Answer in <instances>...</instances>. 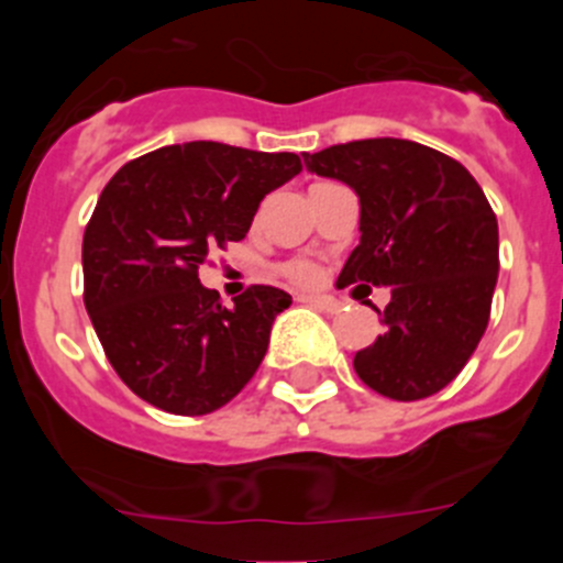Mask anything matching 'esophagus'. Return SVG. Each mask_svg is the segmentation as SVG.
Masks as SVG:
<instances>
[{"label": "esophagus", "mask_w": 563, "mask_h": 563, "mask_svg": "<svg viewBox=\"0 0 563 563\" xmlns=\"http://www.w3.org/2000/svg\"><path fill=\"white\" fill-rule=\"evenodd\" d=\"M299 302L313 305L316 310H323V313H340V302H334L332 297H316V294H299Z\"/></svg>", "instance_id": "1"}]
</instances>
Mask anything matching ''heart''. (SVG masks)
<instances>
[{"instance_id":"b5f03b06","label":"heart","mask_w":563,"mask_h":563,"mask_svg":"<svg viewBox=\"0 0 563 563\" xmlns=\"http://www.w3.org/2000/svg\"><path fill=\"white\" fill-rule=\"evenodd\" d=\"M280 272L297 286H313L318 280V266L310 264V261H288V264L280 266Z\"/></svg>"}]
</instances>
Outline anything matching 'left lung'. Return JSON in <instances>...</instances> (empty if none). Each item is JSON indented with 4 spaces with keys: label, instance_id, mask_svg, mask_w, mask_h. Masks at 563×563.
Wrapping results in <instances>:
<instances>
[{
    "label": "left lung",
    "instance_id": "left-lung-1",
    "mask_svg": "<svg viewBox=\"0 0 563 563\" xmlns=\"http://www.w3.org/2000/svg\"><path fill=\"white\" fill-rule=\"evenodd\" d=\"M305 166L360 196V245L340 286H387L384 334L354 371L378 395L422 400L455 382L490 321L498 220L455 157L406 139H365L305 152Z\"/></svg>",
    "mask_w": 563,
    "mask_h": 563
}]
</instances>
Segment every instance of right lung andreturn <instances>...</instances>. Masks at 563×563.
<instances>
[{
	"label": "right lung",
	"mask_w": 563,
	"mask_h": 563,
	"mask_svg": "<svg viewBox=\"0 0 563 563\" xmlns=\"http://www.w3.org/2000/svg\"><path fill=\"white\" fill-rule=\"evenodd\" d=\"M299 172L294 152L190 141L124 163L103 187L84 231V305L108 362L141 400L201 417L255 376L291 297L250 286L225 308L198 266L245 240L266 192Z\"/></svg>",
	"instance_id": "right-lung-1"
}]
</instances>
